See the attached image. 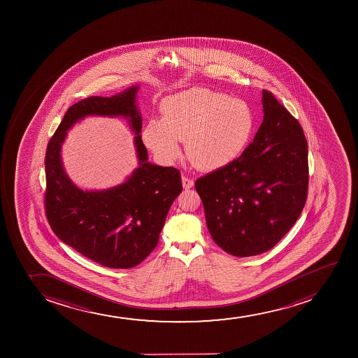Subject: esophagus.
<instances>
[{
	"label": "esophagus",
	"mask_w": 358,
	"mask_h": 358,
	"mask_svg": "<svg viewBox=\"0 0 358 358\" xmlns=\"http://www.w3.org/2000/svg\"><path fill=\"white\" fill-rule=\"evenodd\" d=\"M181 181H182V187L185 189H191V187H194V181L192 179H189L187 177L181 178Z\"/></svg>",
	"instance_id": "34e87169"
}]
</instances>
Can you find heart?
I'll use <instances>...</instances> for the list:
<instances>
[{
	"label": "heart",
	"mask_w": 358,
	"mask_h": 358,
	"mask_svg": "<svg viewBox=\"0 0 358 358\" xmlns=\"http://www.w3.org/2000/svg\"><path fill=\"white\" fill-rule=\"evenodd\" d=\"M162 118L144 125L142 138L164 161L177 159L180 142L186 154L203 171L224 169L245 152L255 131V118L248 103L206 88H191L171 95Z\"/></svg>",
	"instance_id": "obj_1"
}]
</instances>
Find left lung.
Returning a JSON list of instances; mask_svg holds the SVG:
<instances>
[{"mask_svg": "<svg viewBox=\"0 0 358 358\" xmlns=\"http://www.w3.org/2000/svg\"><path fill=\"white\" fill-rule=\"evenodd\" d=\"M259 130L238 160L199 178L215 243L243 258L271 250L300 217L308 189V145L299 122L272 93H262Z\"/></svg>", "mask_w": 358, "mask_h": 358, "instance_id": "obj_1", "label": "left lung"}]
</instances>
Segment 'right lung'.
I'll return each instance as SVG.
<instances>
[{"mask_svg": "<svg viewBox=\"0 0 358 358\" xmlns=\"http://www.w3.org/2000/svg\"><path fill=\"white\" fill-rule=\"evenodd\" d=\"M140 86L112 96H91L69 107L45 155L46 217L63 243L112 268L142 263L159 243V235L174 199L180 194V172L148 161L142 142V117L137 107ZM92 115L123 116L136 134L139 167L120 186L83 190L62 167L60 152L66 132Z\"/></svg>", "mask_w": 358, "mask_h": 358, "instance_id": "right-lung-1", "label": "right lung"}]
</instances>
